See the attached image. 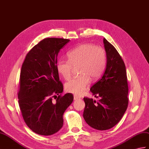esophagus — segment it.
Here are the masks:
<instances>
[{
	"label": "esophagus",
	"mask_w": 149,
	"mask_h": 149,
	"mask_svg": "<svg viewBox=\"0 0 149 149\" xmlns=\"http://www.w3.org/2000/svg\"><path fill=\"white\" fill-rule=\"evenodd\" d=\"M80 98V97H79V96H77V95H74V99L75 100H78V99H79Z\"/></svg>",
	"instance_id": "1"
}]
</instances>
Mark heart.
Returning a JSON list of instances; mask_svg holds the SVG:
<instances>
[{
    "label": "heart",
    "mask_w": 149,
    "mask_h": 149,
    "mask_svg": "<svg viewBox=\"0 0 149 149\" xmlns=\"http://www.w3.org/2000/svg\"><path fill=\"white\" fill-rule=\"evenodd\" d=\"M68 60H60L56 69L65 80L70 78L74 67H79L78 77L71 79L65 84L68 93L80 95L88 87L90 79L95 81L102 75L107 63V54L103 47L93 44L79 45L67 54Z\"/></svg>",
    "instance_id": "heart-1"
}]
</instances>
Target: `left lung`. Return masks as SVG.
Listing matches in <instances>:
<instances>
[{
    "instance_id": "left-lung-1",
    "label": "left lung",
    "mask_w": 149,
    "mask_h": 149,
    "mask_svg": "<svg viewBox=\"0 0 149 149\" xmlns=\"http://www.w3.org/2000/svg\"><path fill=\"white\" fill-rule=\"evenodd\" d=\"M107 64L102 78L90 89L98 102L84 98L83 117L98 130L112 128L122 119L128 105V85L125 64L112 45L103 39Z\"/></svg>"
}]
</instances>
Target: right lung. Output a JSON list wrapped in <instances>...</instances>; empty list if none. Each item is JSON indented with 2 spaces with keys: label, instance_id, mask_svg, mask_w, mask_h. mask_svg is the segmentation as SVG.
<instances>
[{
  "label": "right lung",
  "instance_id": "add662e5",
  "mask_svg": "<svg viewBox=\"0 0 149 149\" xmlns=\"http://www.w3.org/2000/svg\"><path fill=\"white\" fill-rule=\"evenodd\" d=\"M69 41L43 39L29 51L22 65L19 106L28 127L40 135H51L61 128L63 113L74 100L71 93L61 96L63 86L56 69L59 52ZM53 97H56L54 102Z\"/></svg>",
  "mask_w": 149,
  "mask_h": 149
}]
</instances>
